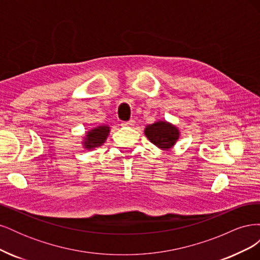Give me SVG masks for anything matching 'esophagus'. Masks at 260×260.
Masks as SVG:
<instances>
[{
  "mask_svg": "<svg viewBox=\"0 0 260 260\" xmlns=\"http://www.w3.org/2000/svg\"><path fill=\"white\" fill-rule=\"evenodd\" d=\"M135 123H136V121L132 120V119L129 120V121H122V122H121V124L124 125V127H131V125H133Z\"/></svg>",
  "mask_w": 260,
  "mask_h": 260,
  "instance_id": "obj_1",
  "label": "esophagus"
}]
</instances>
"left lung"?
I'll list each match as a JSON object with an SVG mask.
<instances>
[{
	"mask_svg": "<svg viewBox=\"0 0 260 260\" xmlns=\"http://www.w3.org/2000/svg\"><path fill=\"white\" fill-rule=\"evenodd\" d=\"M145 136L160 148H170L179 138V130L166 121H158L145 128Z\"/></svg>",
	"mask_w": 260,
	"mask_h": 260,
	"instance_id": "1",
	"label": "left lung"
}]
</instances>
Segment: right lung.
I'll list each match as a JSON object with an SVG mask.
<instances>
[{"label": "right lung", "mask_w": 260, "mask_h": 260, "mask_svg": "<svg viewBox=\"0 0 260 260\" xmlns=\"http://www.w3.org/2000/svg\"><path fill=\"white\" fill-rule=\"evenodd\" d=\"M109 133V128L107 125H102L88 132V136L85 138L84 146L85 148L98 147L105 142V140Z\"/></svg>", "instance_id": "right-lung-1"}]
</instances>
